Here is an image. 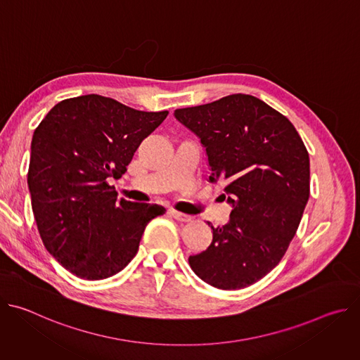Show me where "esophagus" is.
<instances>
[{
  "label": "esophagus",
  "mask_w": 360,
  "mask_h": 360,
  "mask_svg": "<svg viewBox=\"0 0 360 360\" xmlns=\"http://www.w3.org/2000/svg\"><path fill=\"white\" fill-rule=\"evenodd\" d=\"M169 214H171L178 222H191V221H192V217H191V215L182 214V212L175 211V210H169Z\"/></svg>",
  "instance_id": "esophagus-1"
}]
</instances>
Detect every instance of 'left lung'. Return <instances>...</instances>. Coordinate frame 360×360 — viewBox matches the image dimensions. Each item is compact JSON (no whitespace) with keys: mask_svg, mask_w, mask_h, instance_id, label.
I'll use <instances>...</instances> for the list:
<instances>
[{"mask_svg":"<svg viewBox=\"0 0 360 360\" xmlns=\"http://www.w3.org/2000/svg\"><path fill=\"white\" fill-rule=\"evenodd\" d=\"M174 115L200 139L210 181L225 184L233 208L226 225L211 226V245L189 256V265L218 289L246 288L281 262L296 233L309 199V153L292 122L252 95Z\"/></svg>","mask_w":360,"mask_h":360,"instance_id":"1","label":"left lung"}]
</instances>
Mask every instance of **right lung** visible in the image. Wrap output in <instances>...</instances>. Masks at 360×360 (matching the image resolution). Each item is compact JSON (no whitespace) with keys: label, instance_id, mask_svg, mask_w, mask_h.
I'll return each instance as SVG.
<instances>
[{"label":"right lung","instance_id":"right-lung-1","mask_svg":"<svg viewBox=\"0 0 360 360\" xmlns=\"http://www.w3.org/2000/svg\"><path fill=\"white\" fill-rule=\"evenodd\" d=\"M167 115L89 94L58 102L34 131L28 188L35 222L46 250L75 276L121 272L148 222L165 214L160 205L118 199L108 179L127 172Z\"/></svg>","mask_w":360,"mask_h":360}]
</instances>
